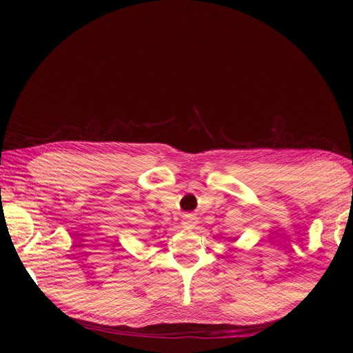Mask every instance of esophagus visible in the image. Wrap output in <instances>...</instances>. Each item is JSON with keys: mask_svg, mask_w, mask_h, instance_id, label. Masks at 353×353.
I'll return each mask as SVG.
<instances>
[{"mask_svg": "<svg viewBox=\"0 0 353 353\" xmlns=\"http://www.w3.org/2000/svg\"><path fill=\"white\" fill-rule=\"evenodd\" d=\"M182 224H183V228H186V229H192V228H194V224H196V216L191 215V214H186V215H183Z\"/></svg>", "mask_w": 353, "mask_h": 353, "instance_id": "obj_1", "label": "esophagus"}]
</instances>
